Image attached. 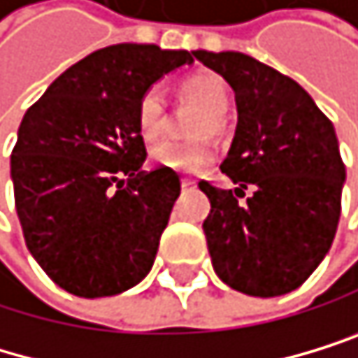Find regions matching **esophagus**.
Here are the masks:
<instances>
[{
	"label": "esophagus",
	"mask_w": 358,
	"mask_h": 358,
	"mask_svg": "<svg viewBox=\"0 0 358 358\" xmlns=\"http://www.w3.org/2000/svg\"><path fill=\"white\" fill-rule=\"evenodd\" d=\"M180 185H182V189H194L196 187V180H191V178H182Z\"/></svg>",
	"instance_id": "34e87169"
}]
</instances>
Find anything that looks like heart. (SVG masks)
I'll return each mask as SVG.
<instances>
[{"instance_id":"obj_1","label":"heart","mask_w":358,"mask_h":358,"mask_svg":"<svg viewBox=\"0 0 358 358\" xmlns=\"http://www.w3.org/2000/svg\"><path fill=\"white\" fill-rule=\"evenodd\" d=\"M182 90L189 99L200 103L206 112L194 127L196 136H209L222 129V116L229 110V85L222 76L211 72H200L189 76L182 83ZM136 125L143 138H156L164 127V92L160 85H152L143 92L136 107ZM149 158L154 164L178 173H196L211 164L215 149L206 138L198 141H176L164 138L149 149Z\"/></svg>"}]
</instances>
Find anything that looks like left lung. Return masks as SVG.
<instances>
[{
  "mask_svg": "<svg viewBox=\"0 0 358 358\" xmlns=\"http://www.w3.org/2000/svg\"><path fill=\"white\" fill-rule=\"evenodd\" d=\"M194 57L235 92L238 127L222 173L235 194L200 182L211 202L204 235L213 271L253 297L299 288L330 251L341 215L345 167L328 116L290 76L242 52ZM251 186L246 205L240 190Z\"/></svg>",
  "mask_w": 358,
  "mask_h": 358,
  "instance_id": "1",
  "label": "left lung"
}]
</instances>
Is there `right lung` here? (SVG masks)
Listing matches in <instances>:
<instances>
[{
    "instance_id": "right-lung-1",
    "label": "right lung",
    "mask_w": 358,
    "mask_h": 358,
    "mask_svg": "<svg viewBox=\"0 0 358 358\" xmlns=\"http://www.w3.org/2000/svg\"><path fill=\"white\" fill-rule=\"evenodd\" d=\"M187 50L116 43L87 55L26 112L10 156L26 246L76 297H110L145 280L180 196L169 169L147 158L136 107Z\"/></svg>"
}]
</instances>
